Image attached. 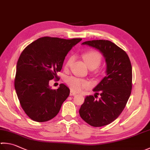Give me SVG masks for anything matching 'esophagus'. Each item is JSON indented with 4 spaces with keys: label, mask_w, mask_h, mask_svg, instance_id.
Segmentation results:
<instances>
[{
    "label": "esophagus",
    "mask_w": 150,
    "mask_h": 150,
    "mask_svg": "<svg viewBox=\"0 0 150 150\" xmlns=\"http://www.w3.org/2000/svg\"><path fill=\"white\" fill-rule=\"evenodd\" d=\"M76 94H77V93H76L75 91H73V90H70V96H74Z\"/></svg>",
    "instance_id": "34e87169"
}]
</instances>
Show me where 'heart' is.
I'll return each mask as SVG.
<instances>
[{"label":"heart","instance_id":"obj_1","mask_svg":"<svg viewBox=\"0 0 150 150\" xmlns=\"http://www.w3.org/2000/svg\"><path fill=\"white\" fill-rule=\"evenodd\" d=\"M82 57L89 69H95L100 65L102 61L100 54L96 51H88L82 54ZM73 57H70L67 61L64 69H67L73 61ZM66 83L70 89L74 91H80L83 89L88 88L90 87L89 81L83 78L76 76H69L66 79Z\"/></svg>","mask_w":150,"mask_h":150}]
</instances>
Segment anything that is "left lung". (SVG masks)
Returning a JSON list of instances; mask_svg holds the SVG:
<instances>
[{"instance_id":"8db88e82","label":"left lung","mask_w":150,"mask_h":150,"mask_svg":"<svg viewBox=\"0 0 150 150\" xmlns=\"http://www.w3.org/2000/svg\"><path fill=\"white\" fill-rule=\"evenodd\" d=\"M97 49L105 57L106 76L93 89L95 97L87 96L79 110L80 117L93 127L108 125L125 108L132 89V66L127 53L111 41L84 42ZM97 94L101 95L97 100Z\"/></svg>"}]
</instances>
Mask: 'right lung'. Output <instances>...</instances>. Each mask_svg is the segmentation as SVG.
Masks as SVG:
<instances>
[{"mask_svg":"<svg viewBox=\"0 0 150 150\" xmlns=\"http://www.w3.org/2000/svg\"><path fill=\"white\" fill-rule=\"evenodd\" d=\"M81 40L45 36L28 45L21 53L14 86L21 106L31 120L44 122L57 115L70 89L63 83L52 89L49 81L59 78L57 73L67 53Z\"/></svg>","mask_w":150,"mask_h":150,"instance_id":"obj_1","label":"right lung"}]
</instances>
